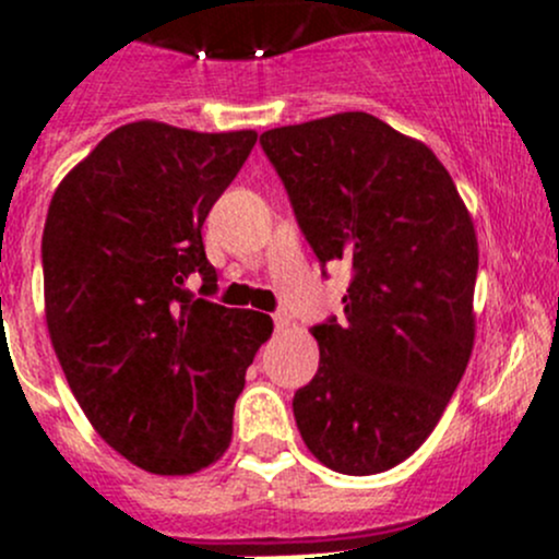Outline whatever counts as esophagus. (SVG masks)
I'll use <instances>...</instances> for the list:
<instances>
[{
    "label": "esophagus",
    "instance_id": "34e87169",
    "mask_svg": "<svg viewBox=\"0 0 559 559\" xmlns=\"http://www.w3.org/2000/svg\"><path fill=\"white\" fill-rule=\"evenodd\" d=\"M273 321H275V330H284V326H289L292 316L286 311H278V313H273Z\"/></svg>",
    "mask_w": 559,
    "mask_h": 559
}]
</instances>
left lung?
<instances>
[{"label": "left lung", "mask_w": 559, "mask_h": 559, "mask_svg": "<svg viewBox=\"0 0 559 559\" xmlns=\"http://www.w3.org/2000/svg\"><path fill=\"white\" fill-rule=\"evenodd\" d=\"M326 275L348 262L343 319L313 326L319 370L297 389V430L321 465L389 471L427 441L473 348L478 246L452 175L370 112L259 138Z\"/></svg>", "instance_id": "obj_1"}]
</instances>
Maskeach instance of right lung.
Here are the masks:
<instances>
[{
  "label": "right lung",
  "instance_id": "right-lung-1",
  "mask_svg": "<svg viewBox=\"0 0 559 559\" xmlns=\"http://www.w3.org/2000/svg\"><path fill=\"white\" fill-rule=\"evenodd\" d=\"M253 143L251 129L127 123L61 180L45 218V319L67 384L105 443L159 476L224 454L273 332L270 316L207 300L218 275L202 224Z\"/></svg>",
  "mask_w": 559,
  "mask_h": 559
}]
</instances>
